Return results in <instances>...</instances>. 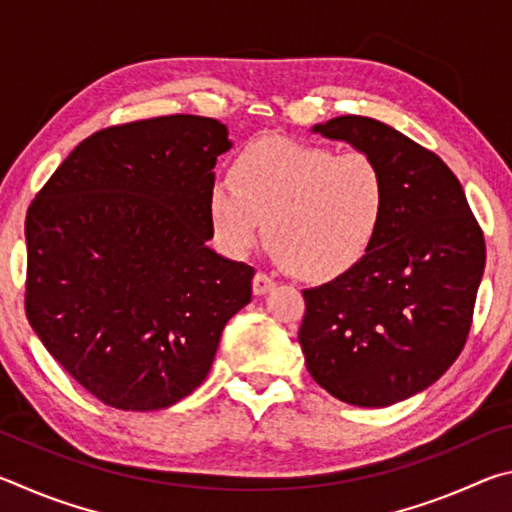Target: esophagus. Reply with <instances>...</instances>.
Instances as JSON below:
<instances>
[{
    "label": "esophagus",
    "mask_w": 512,
    "mask_h": 512,
    "mask_svg": "<svg viewBox=\"0 0 512 512\" xmlns=\"http://www.w3.org/2000/svg\"><path fill=\"white\" fill-rule=\"evenodd\" d=\"M275 287V280L271 275H266L262 271H257L255 277H253V291L255 296H264V293H268Z\"/></svg>",
    "instance_id": "34e87169"
}]
</instances>
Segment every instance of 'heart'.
<instances>
[{
    "label": "heart",
    "mask_w": 512,
    "mask_h": 512,
    "mask_svg": "<svg viewBox=\"0 0 512 512\" xmlns=\"http://www.w3.org/2000/svg\"><path fill=\"white\" fill-rule=\"evenodd\" d=\"M388 210V180L368 153H336L287 137L241 149L230 183H214L207 216L225 255L241 257L264 232L284 266L329 280L368 253Z\"/></svg>",
    "instance_id": "1"
}]
</instances>
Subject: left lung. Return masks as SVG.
Returning a JSON list of instances; mask_svg holds the SVG:
<instances>
[{
    "label": "left lung",
    "mask_w": 512,
    "mask_h": 512,
    "mask_svg": "<svg viewBox=\"0 0 512 512\" xmlns=\"http://www.w3.org/2000/svg\"><path fill=\"white\" fill-rule=\"evenodd\" d=\"M314 133L381 164L388 210L357 264L302 291L298 341L318 386L377 409L424 391L461 354L485 266L483 232L452 169L395 128L345 115Z\"/></svg>",
    "instance_id": "8db88e82"
}]
</instances>
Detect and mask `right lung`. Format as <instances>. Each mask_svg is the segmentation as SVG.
Here are the masks:
<instances>
[{
	"instance_id": "1",
	"label": "right lung",
	"mask_w": 512,
	"mask_h": 512,
	"mask_svg": "<svg viewBox=\"0 0 512 512\" xmlns=\"http://www.w3.org/2000/svg\"><path fill=\"white\" fill-rule=\"evenodd\" d=\"M221 121L110 126L67 155L29 205L27 318L85 391L158 411L203 384L255 268L207 246Z\"/></svg>"
}]
</instances>
